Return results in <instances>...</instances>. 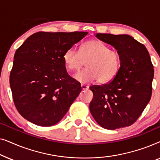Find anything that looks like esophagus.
<instances>
[{
	"mask_svg": "<svg viewBox=\"0 0 160 160\" xmlns=\"http://www.w3.org/2000/svg\"><path fill=\"white\" fill-rule=\"evenodd\" d=\"M81 87H82V90H85V89H89V87L87 86V85H84V84L81 85Z\"/></svg>",
	"mask_w": 160,
	"mask_h": 160,
	"instance_id": "esophagus-1",
	"label": "esophagus"
}]
</instances>
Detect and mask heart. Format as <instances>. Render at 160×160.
<instances>
[{
	"label": "heart",
	"mask_w": 160,
	"mask_h": 160,
	"mask_svg": "<svg viewBox=\"0 0 160 160\" xmlns=\"http://www.w3.org/2000/svg\"><path fill=\"white\" fill-rule=\"evenodd\" d=\"M62 59L65 67L71 71L79 70L87 62V68L74 76L82 84L96 79L102 84L110 82L119 74L122 68L119 52L98 40L85 42L79 52L70 48L64 52Z\"/></svg>",
	"instance_id": "1"
}]
</instances>
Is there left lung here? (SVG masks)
Instances as JSON below:
<instances>
[{
	"instance_id": "1",
	"label": "left lung",
	"mask_w": 160,
	"mask_h": 160,
	"mask_svg": "<svg viewBox=\"0 0 160 160\" xmlns=\"http://www.w3.org/2000/svg\"><path fill=\"white\" fill-rule=\"evenodd\" d=\"M95 36L119 52L122 68L108 84L89 87L93 92L89 110L98 124L107 130L130 126L152 97L154 71L149 53L129 35L97 33Z\"/></svg>"
}]
</instances>
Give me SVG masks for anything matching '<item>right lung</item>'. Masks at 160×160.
<instances>
[{
    "label": "right lung",
    "mask_w": 160,
    "mask_h": 160,
    "mask_svg": "<svg viewBox=\"0 0 160 160\" xmlns=\"http://www.w3.org/2000/svg\"><path fill=\"white\" fill-rule=\"evenodd\" d=\"M87 32H38L17 49L10 73L15 106L38 126L58 123L82 91L68 73L62 56Z\"/></svg>",
    "instance_id": "obj_1"
}]
</instances>
